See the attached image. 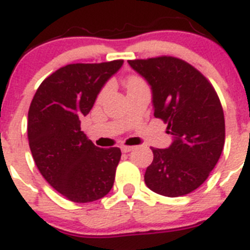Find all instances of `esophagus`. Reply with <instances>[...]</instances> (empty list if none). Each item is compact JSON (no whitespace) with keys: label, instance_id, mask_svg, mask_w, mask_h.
<instances>
[{"label":"esophagus","instance_id":"obj_1","mask_svg":"<svg viewBox=\"0 0 250 250\" xmlns=\"http://www.w3.org/2000/svg\"><path fill=\"white\" fill-rule=\"evenodd\" d=\"M134 149H135L134 146H126V145L121 146V151H123V152H129V151H131V150H134Z\"/></svg>","mask_w":250,"mask_h":250}]
</instances>
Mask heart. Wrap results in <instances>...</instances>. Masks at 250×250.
Segmentation results:
<instances>
[{
	"label": "heart",
	"mask_w": 250,
	"mask_h": 250,
	"mask_svg": "<svg viewBox=\"0 0 250 250\" xmlns=\"http://www.w3.org/2000/svg\"><path fill=\"white\" fill-rule=\"evenodd\" d=\"M141 83L140 79H138V77H135V76H131V77H129V79H126V81H125V85H126V87H129V86L135 85V83ZM106 91H107V89L104 90L103 94H105Z\"/></svg>",
	"instance_id": "heart-1"
}]
</instances>
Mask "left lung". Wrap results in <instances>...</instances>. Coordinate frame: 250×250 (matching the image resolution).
I'll list each match as a JSON object with an SVG mask.
<instances>
[{
	"instance_id": "1",
	"label": "left lung",
	"mask_w": 250,
	"mask_h": 250,
	"mask_svg": "<svg viewBox=\"0 0 250 250\" xmlns=\"http://www.w3.org/2000/svg\"><path fill=\"white\" fill-rule=\"evenodd\" d=\"M151 86L154 116L174 136L167 149L151 147L146 187L160 195L183 196L205 182L222 155L225 121L218 94L207 77L173 56L129 60Z\"/></svg>"
}]
</instances>
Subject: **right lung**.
Masks as SVG:
<instances>
[{
  "instance_id": "1",
  "label": "right lung",
  "mask_w": 250,
  "mask_h": 250,
  "mask_svg": "<svg viewBox=\"0 0 250 250\" xmlns=\"http://www.w3.org/2000/svg\"><path fill=\"white\" fill-rule=\"evenodd\" d=\"M123 62L60 67L41 83L31 101L27 136L35 164L46 182L71 202H95L114 185L121 150L95 146L81 131L80 119Z\"/></svg>"
}]
</instances>
